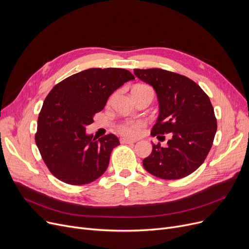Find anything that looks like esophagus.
<instances>
[{"label":"esophagus","mask_w":249,"mask_h":249,"mask_svg":"<svg viewBox=\"0 0 249 249\" xmlns=\"http://www.w3.org/2000/svg\"><path fill=\"white\" fill-rule=\"evenodd\" d=\"M120 141H121V143H123V144H131V143H135L136 142L135 140L127 139V138H121Z\"/></svg>","instance_id":"34e87169"}]
</instances>
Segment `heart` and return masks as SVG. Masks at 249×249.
<instances>
[{"instance_id": "heart-1", "label": "heart", "mask_w": 249, "mask_h": 249, "mask_svg": "<svg viewBox=\"0 0 249 249\" xmlns=\"http://www.w3.org/2000/svg\"><path fill=\"white\" fill-rule=\"evenodd\" d=\"M134 89H149L152 90L150 88L146 87V86H142V85H138L134 88ZM144 126V122L143 121H125L122 122L119 126H118L117 130L118 132L120 134L124 135V136H128V137H135L139 134L140 130L142 129V127Z\"/></svg>"}]
</instances>
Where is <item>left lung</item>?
Returning <instances> with one entry per match:
<instances>
[{
	"mask_svg": "<svg viewBox=\"0 0 249 249\" xmlns=\"http://www.w3.org/2000/svg\"><path fill=\"white\" fill-rule=\"evenodd\" d=\"M156 93L160 114L151 135L171 138L165 147L152 145L143 166L154 177L178 179L194 173L206 160L217 131L210 99L189 77L161 69L134 70Z\"/></svg>",
	"mask_w": 249,
	"mask_h": 249,
	"instance_id": "obj_1",
	"label": "left lung"
}]
</instances>
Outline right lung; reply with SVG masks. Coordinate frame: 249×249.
<instances>
[{
	"instance_id": "add662e5",
	"label": "right lung",
	"mask_w": 249,
	"mask_h": 249,
	"mask_svg": "<svg viewBox=\"0 0 249 249\" xmlns=\"http://www.w3.org/2000/svg\"><path fill=\"white\" fill-rule=\"evenodd\" d=\"M134 75L124 69H89L57 84L38 116L36 145L51 174L70 185H87L109 165L114 134L94 138L86 126L94 122L109 97Z\"/></svg>"
}]
</instances>
